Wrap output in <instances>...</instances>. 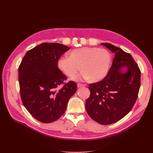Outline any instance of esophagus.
Returning a JSON list of instances; mask_svg holds the SVG:
<instances>
[{"label":"esophagus","mask_w":153,"mask_h":153,"mask_svg":"<svg viewBox=\"0 0 153 153\" xmlns=\"http://www.w3.org/2000/svg\"><path fill=\"white\" fill-rule=\"evenodd\" d=\"M85 84H77L78 87H85Z\"/></svg>","instance_id":"34e87169"}]
</instances>
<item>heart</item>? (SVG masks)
<instances>
[{"instance_id": "1", "label": "heart", "mask_w": 153, "mask_h": 153, "mask_svg": "<svg viewBox=\"0 0 153 153\" xmlns=\"http://www.w3.org/2000/svg\"><path fill=\"white\" fill-rule=\"evenodd\" d=\"M111 63V55L107 50L96 47H84L72 50L70 55L59 58V69L70 78L75 77L80 71L83 72L77 78L98 82L106 76Z\"/></svg>"}]
</instances>
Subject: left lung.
Listing matches in <instances>:
<instances>
[{
    "label": "left lung",
    "mask_w": 153,
    "mask_h": 153,
    "mask_svg": "<svg viewBox=\"0 0 153 153\" xmlns=\"http://www.w3.org/2000/svg\"><path fill=\"white\" fill-rule=\"evenodd\" d=\"M115 53L110 70L103 79L89 84L85 108L89 117L100 124H111L126 115L135 105L140 87L141 72L131 55L121 48L101 43ZM128 68L125 73L120 71Z\"/></svg>",
    "instance_id": "obj_1"
}]
</instances>
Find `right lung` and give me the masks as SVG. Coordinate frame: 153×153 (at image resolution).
I'll list each match as a JSON object with an SVG mask.
<instances>
[{"label": "right lung", "instance_id": "obj_1", "mask_svg": "<svg viewBox=\"0 0 153 153\" xmlns=\"http://www.w3.org/2000/svg\"><path fill=\"white\" fill-rule=\"evenodd\" d=\"M69 49L57 43H41L25 53L18 68L23 105L41 123H50L61 117L76 91L75 82H64L67 77L57 66L59 59Z\"/></svg>", "mask_w": 153, "mask_h": 153}]
</instances>
